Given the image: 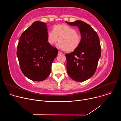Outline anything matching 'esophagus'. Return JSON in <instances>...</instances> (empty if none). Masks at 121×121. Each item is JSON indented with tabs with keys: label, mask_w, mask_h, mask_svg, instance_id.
Masks as SVG:
<instances>
[{
	"label": "esophagus",
	"mask_w": 121,
	"mask_h": 121,
	"mask_svg": "<svg viewBox=\"0 0 121 121\" xmlns=\"http://www.w3.org/2000/svg\"><path fill=\"white\" fill-rule=\"evenodd\" d=\"M62 53L61 52H60V51H58V55H62Z\"/></svg>",
	"instance_id": "1"
}]
</instances>
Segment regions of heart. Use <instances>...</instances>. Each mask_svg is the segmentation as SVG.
Wrapping results in <instances>:
<instances>
[{
    "label": "heart",
    "instance_id": "b5f03b06",
    "mask_svg": "<svg viewBox=\"0 0 121 121\" xmlns=\"http://www.w3.org/2000/svg\"><path fill=\"white\" fill-rule=\"evenodd\" d=\"M57 47L62 50L72 52L80 45L81 37L72 27L66 24H57L53 27V30H49L47 32L48 43L53 45L58 40Z\"/></svg>",
    "mask_w": 121,
    "mask_h": 121
}]
</instances>
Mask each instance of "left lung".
<instances>
[{
    "mask_svg": "<svg viewBox=\"0 0 121 121\" xmlns=\"http://www.w3.org/2000/svg\"><path fill=\"white\" fill-rule=\"evenodd\" d=\"M66 22L71 26H77L81 35L79 46L70 54H66V70L73 80L84 81L95 73L101 56L99 37L92 27L81 21Z\"/></svg>",
    "mask_w": 121,
    "mask_h": 121,
    "instance_id": "left-lung-1",
    "label": "left lung"
}]
</instances>
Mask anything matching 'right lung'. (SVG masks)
<instances>
[{"label": "right lung", "mask_w": 121, "mask_h": 121, "mask_svg": "<svg viewBox=\"0 0 121 121\" xmlns=\"http://www.w3.org/2000/svg\"><path fill=\"white\" fill-rule=\"evenodd\" d=\"M46 27L44 22H34L22 34L17 46L21 69L33 81H43L49 76L52 64L58 54L57 49L47 42Z\"/></svg>", "instance_id": "add662e5"}]
</instances>
